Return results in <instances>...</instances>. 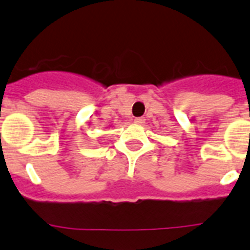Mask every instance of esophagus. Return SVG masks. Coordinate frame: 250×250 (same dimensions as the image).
I'll use <instances>...</instances> for the list:
<instances>
[{
    "instance_id": "34e87169",
    "label": "esophagus",
    "mask_w": 250,
    "mask_h": 250,
    "mask_svg": "<svg viewBox=\"0 0 250 250\" xmlns=\"http://www.w3.org/2000/svg\"><path fill=\"white\" fill-rule=\"evenodd\" d=\"M144 119L143 118H135L134 119V123L135 124H139V125H141V124H144Z\"/></svg>"
}]
</instances>
